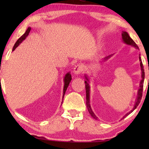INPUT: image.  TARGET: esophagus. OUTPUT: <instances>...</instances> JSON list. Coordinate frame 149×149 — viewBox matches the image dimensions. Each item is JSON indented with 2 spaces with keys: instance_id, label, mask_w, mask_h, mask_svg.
I'll return each instance as SVG.
<instances>
[{
  "instance_id": "34e87169",
  "label": "esophagus",
  "mask_w": 149,
  "mask_h": 149,
  "mask_svg": "<svg viewBox=\"0 0 149 149\" xmlns=\"http://www.w3.org/2000/svg\"><path fill=\"white\" fill-rule=\"evenodd\" d=\"M83 72V66L81 64H78L75 65L74 68V73L76 75H79L82 74Z\"/></svg>"
}]
</instances>
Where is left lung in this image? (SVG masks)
Wrapping results in <instances>:
<instances>
[{"instance_id":"1","label":"left lung","mask_w":149,"mask_h":149,"mask_svg":"<svg viewBox=\"0 0 149 149\" xmlns=\"http://www.w3.org/2000/svg\"><path fill=\"white\" fill-rule=\"evenodd\" d=\"M121 35H122V39H123V42H125V43H126L127 45H130L133 46V47H136V49H139V48H138L137 45L136 44V42H134L131 38H130V36H129V34H128L127 32H123V33H122ZM111 56H108V57H107V58H105L104 59H105V60H107V59H109ZM139 60L140 62V68H141V70H142V80H141V81H140V89H138V96H137V98H136L135 105H134L133 109H132L131 111H130L129 113H127V114H126V115L123 117V118H125V117H127L128 115H130V113H132V112H133L134 110L136 109V107H137L138 104H140V100H141V98H142V91H143V83H144V71L143 64H142V60H141V58H140V56H139ZM85 79H86V81H85V90H86V105H87V109H88L89 113L91 115V117H92L93 119H97V117L95 115V114L93 113V112L92 111V110H91V109L90 104H89V91H90V87H89V79H87V77L86 76H85Z\"/></svg>"}]
</instances>
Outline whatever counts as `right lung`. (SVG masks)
Returning a JSON list of instances; mask_svg holds the SVG:
<instances>
[{
  "mask_svg": "<svg viewBox=\"0 0 149 149\" xmlns=\"http://www.w3.org/2000/svg\"><path fill=\"white\" fill-rule=\"evenodd\" d=\"M30 30H31V28L30 27L28 28L27 30H26L25 33H24L23 35H22L21 37H20L19 39L17 40V42H15V44L14 45L13 47V50L12 51H14L15 49L18 46H19V45L21 43V42L23 41L24 40H25V38H26V36H27L28 34H29V32L30 31ZM71 79H72V77H71V74H70V72H68L67 74L65 75L64 77V89H63V97L64 96V94H65V92H66L67 88H68V85L70 82L71 81Z\"/></svg>",
  "mask_w": 149,
  "mask_h": 149,
  "instance_id": "obj_1",
  "label": "right lung"
}]
</instances>
